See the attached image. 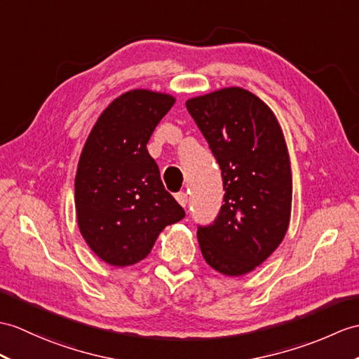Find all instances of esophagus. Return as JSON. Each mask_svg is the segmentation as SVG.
<instances>
[{"mask_svg": "<svg viewBox=\"0 0 359 359\" xmlns=\"http://www.w3.org/2000/svg\"><path fill=\"white\" fill-rule=\"evenodd\" d=\"M176 200H177L180 206L185 208L187 203H188V194L187 193H177L176 194Z\"/></svg>", "mask_w": 359, "mask_h": 359, "instance_id": "1", "label": "esophagus"}]
</instances>
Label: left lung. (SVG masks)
I'll use <instances>...</instances> for the list:
<instances>
[{
    "instance_id": "1",
    "label": "left lung",
    "mask_w": 359,
    "mask_h": 359,
    "mask_svg": "<svg viewBox=\"0 0 359 359\" xmlns=\"http://www.w3.org/2000/svg\"><path fill=\"white\" fill-rule=\"evenodd\" d=\"M187 108L220 165L224 189L217 219L197 229L200 251L212 269L238 277L286 236L292 206L286 140L273 111L245 88L188 99Z\"/></svg>"
}]
</instances>
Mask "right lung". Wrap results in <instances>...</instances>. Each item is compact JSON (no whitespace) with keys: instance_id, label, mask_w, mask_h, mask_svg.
Returning <instances> with one entry per match:
<instances>
[{"instance_id":"add662e5","label":"right lung","mask_w":359,"mask_h":359,"mask_svg":"<svg viewBox=\"0 0 359 359\" xmlns=\"http://www.w3.org/2000/svg\"><path fill=\"white\" fill-rule=\"evenodd\" d=\"M174 102L166 93L127 91L99 116L81 153L74 179L78 226L91 251L111 266L144 260L163 228L185 217L147 149Z\"/></svg>"}]
</instances>
